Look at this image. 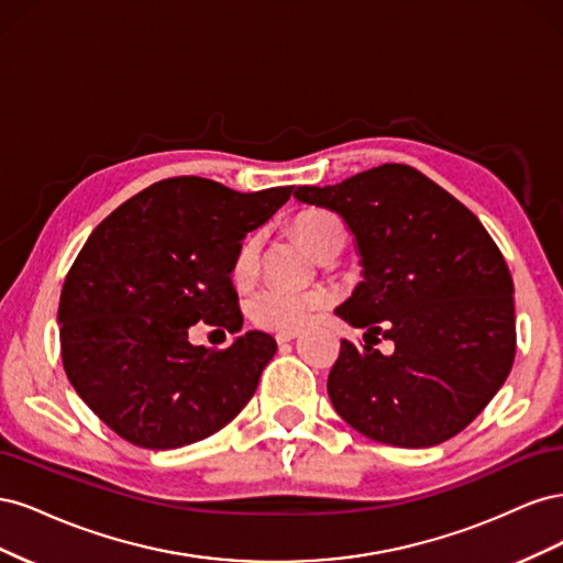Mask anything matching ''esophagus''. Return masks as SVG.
Wrapping results in <instances>:
<instances>
[{
  "mask_svg": "<svg viewBox=\"0 0 563 563\" xmlns=\"http://www.w3.org/2000/svg\"><path fill=\"white\" fill-rule=\"evenodd\" d=\"M296 335H298L296 331H282V333H277L275 338H277L279 345H286V343H291V340H294Z\"/></svg>",
  "mask_w": 563,
  "mask_h": 563,
  "instance_id": "obj_1",
  "label": "esophagus"
}]
</instances>
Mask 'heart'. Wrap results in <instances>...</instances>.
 <instances>
[{
	"instance_id": "1",
	"label": "heart",
	"mask_w": 563,
	"mask_h": 563,
	"mask_svg": "<svg viewBox=\"0 0 563 563\" xmlns=\"http://www.w3.org/2000/svg\"><path fill=\"white\" fill-rule=\"evenodd\" d=\"M296 232L317 261H327L345 246V225L329 211H305L296 218ZM261 263V236L253 234L240 246L232 263V279L246 284L255 277ZM323 291H282L275 286L258 288L246 300V314L258 329L265 331H298L317 310L327 305Z\"/></svg>"
}]
</instances>
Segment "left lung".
Segmentation results:
<instances>
[{"instance_id": "obj_1", "label": "left lung", "mask_w": 563, "mask_h": 563, "mask_svg": "<svg viewBox=\"0 0 563 563\" xmlns=\"http://www.w3.org/2000/svg\"><path fill=\"white\" fill-rule=\"evenodd\" d=\"M302 203L345 220L362 282L335 314L366 329L340 343L331 404L350 428L399 449L437 446L484 411L517 352L515 284L500 249L467 207L406 164L338 185H302ZM383 334L396 352L367 343Z\"/></svg>"}]
</instances>
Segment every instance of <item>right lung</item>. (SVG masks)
I'll return each instance as SVG.
<instances>
[{
	"instance_id": "obj_1",
	"label": "right lung",
	"mask_w": 563,
	"mask_h": 563,
	"mask_svg": "<svg viewBox=\"0 0 563 563\" xmlns=\"http://www.w3.org/2000/svg\"><path fill=\"white\" fill-rule=\"evenodd\" d=\"M291 192L159 180L114 209L79 251L58 305L63 366L84 404L133 446L195 444L253 397L275 338L249 331L209 350L192 345L187 329L207 321L242 331L234 255Z\"/></svg>"
}]
</instances>
